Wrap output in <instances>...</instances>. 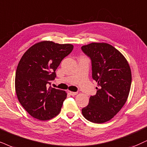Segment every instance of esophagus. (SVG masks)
Masks as SVG:
<instances>
[{"instance_id":"esophagus-1","label":"esophagus","mask_w":147,"mask_h":147,"mask_svg":"<svg viewBox=\"0 0 147 147\" xmlns=\"http://www.w3.org/2000/svg\"><path fill=\"white\" fill-rule=\"evenodd\" d=\"M67 93H68V94H69V95H72V96H74V95H77V94H78L77 92H72V91H71V90H68Z\"/></svg>"}]
</instances>
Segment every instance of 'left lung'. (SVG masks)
<instances>
[{
	"label": "left lung",
	"instance_id": "1",
	"mask_svg": "<svg viewBox=\"0 0 147 147\" xmlns=\"http://www.w3.org/2000/svg\"><path fill=\"white\" fill-rule=\"evenodd\" d=\"M92 61V76L97 82V93L82 110L86 119L95 123L111 120L127 100L131 71L125 57L107 43L93 42L82 46Z\"/></svg>",
	"mask_w": 147,
	"mask_h": 147
}]
</instances>
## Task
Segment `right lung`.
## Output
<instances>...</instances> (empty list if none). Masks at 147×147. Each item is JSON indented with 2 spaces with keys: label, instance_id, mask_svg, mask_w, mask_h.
<instances>
[{
  "label": "right lung",
  "instance_id": "right-lung-1",
  "mask_svg": "<svg viewBox=\"0 0 147 147\" xmlns=\"http://www.w3.org/2000/svg\"><path fill=\"white\" fill-rule=\"evenodd\" d=\"M73 48L69 43L41 41L22 57L16 69L15 88L18 101L31 117L47 121L61 112L66 92L48 88L47 84L55 79L57 67Z\"/></svg>",
  "mask_w": 147,
  "mask_h": 147
}]
</instances>
